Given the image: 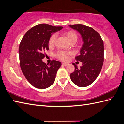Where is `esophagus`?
<instances>
[{"mask_svg": "<svg viewBox=\"0 0 124 124\" xmlns=\"http://www.w3.org/2000/svg\"><path fill=\"white\" fill-rule=\"evenodd\" d=\"M62 65H63V66H67V64H66V63H64V62H62Z\"/></svg>", "mask_w": 124, "mask_h": 124, "instance_id": "obj_1", "label": "esophagus"}]
</instances>
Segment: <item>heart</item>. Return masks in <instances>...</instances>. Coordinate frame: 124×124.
I'll list each match as a JSON object with an SVG mask.
<instances>
[{
	"label": "heart",
	"instance_id": "obj_1",
	"mask_svg": "<svg viewBox=\"0 0 124 124\" xmlns=\"http://www.w3.org/2000/svg\"><path fill=\"white\" fill-rule=\"evenodd\" d=\"M64 35L67 37L69 41L72 43H75L78 40V35L75 32L73 31H67L64 33ZM57 36L55 34H52L50 37L48 39V45L50 46H53L54 45ZM71 54L70 52H66L64 51H59L55 53V57L58 59L61 60L62 61H67L68 60L69 56Z\"/></svg>",
	"mask_w": 124,
	"mask_h": 124
}]
</instances>
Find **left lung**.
<instances>
[{"instance_id":"obj_1","label":"left lung","mask_w":124,"mask_h":124,"mask_svg":"<svg viewBox=\"0 0 124 124\" xmlns=\"http://www.w3.org/2000/svg\"><path fill=\"white\" fill-rule=\"evenodd\" d=\"M82 36L84 41L80 54L75 57L76 60L83 62L78 69L73 64L75 70L70 74L72 82L79 87H84L93 83L99 76L104 62V43L100 34L93 28L77 24L70 25Z\"/></svg>"}]
</instances>
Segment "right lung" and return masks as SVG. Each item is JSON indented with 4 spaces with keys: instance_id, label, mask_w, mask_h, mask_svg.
Returning <instances> with one entry per match:
<instances>
[{
    "instance_id": "1",
    "label": "right lung",
    "mask_w": 124,
    "mask_h": 124,
    "mask_svg": "<svg viewBox=\"0 0 124 124\" xmlns=\"http://www.w3.org/2000/svg\"><path fill=\"white\" fill-rule=\"evenodd\" d=\"M45 24L32 27L25 34L19 47L20 66L27 81L39 89L48 88L54 83L61 62L52 60L50 65L43 62L45 51L49 50L48 39L53 33L62 29Z\"/></svg>"
}]
</instances>
